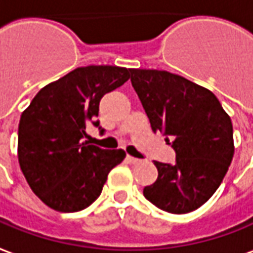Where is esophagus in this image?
Instances as JSON below:
<instances>
[{
	"label": "esophagus",
	"mask_w": 253,
	"mask_h": 253,
	"mask_svg": "<svg viewBox=\"0 0 253 253\" xmlns=\"http://www.w3.org/2000/svg\"><path fill=\"white\" fill-rule=\"evenodd\" d=\"M126 160H128L130 164H139V163H140V160H139V158H135V157H132V156L126 157Z\"/></svg>",
	"instance_id": "esophagus-1"
}]
</instances>
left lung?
Wrapping results in <instances>:
<instances>
[{
  "label": "left lung",
  "mask_w": 253,
  "mask_h": 253,
  "mask_svg": "<svg viewBox=\"0 0 253 253\" xmlns=\"http://www.w3.org/2000/svg\"><path fill=\"white\" fill-rule=\"evenodd\" d=\"M130 83L153 132H163L175 164L156 161L158 177L144 197L169 213H189L207 203L227 173L233 124L210 89L164 70L130 69ZM171 143H169V139Z\"/></svg>",
  "instance_id": "8db88e82"
}]
</instances>
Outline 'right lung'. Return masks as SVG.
<instances>
[{"label": "right lung", "instance_id": "right-lung-1", "mask_svg": "<svg viewBox=\"0 0 253 253\" xmlns=\"http://www.w3.org/2000/svg\"><path fill=\"white\" fill-rule=\"evenodd\" d=\"M130 69L86 66L37 93L20 117L17 158L29 186L59 212H78L100 196L109 172L125 151L89 144L86 124L99 126L100 99L129 78ZM100 129V126H99Z\"/></svg>", "mask_w": 253, "mask_h": 253}]
</instances>
